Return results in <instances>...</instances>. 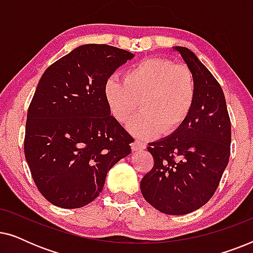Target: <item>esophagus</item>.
<instances>
[{"mask_svg":"<svg viewBox=\"0 0 253 253\" xmlns=\"http://www.w3.org/2000/svg\"><path fill=\"white\" fill-rule=\"evenodd\" d=\"M131 148H132L133 152H139V151H143L146 148V145L144 143H141L140 140H134L132 144H131Z\"/></svg>","mask_w":253,"mask_h":253,"instance_id":"esophagus-1","label":"esophagus"}]
</instances>
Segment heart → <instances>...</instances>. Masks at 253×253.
<instances>
[{"label": "heart", "instance_id": "obj_1", "mask_svg": "<svg viewBox=\"0 0 253 253\" xmlns=\"http://www.w3.org/2000/svg\"><path fill=\"white\" fill-rule=\"evenodd\" d=\"M106 102L114 119L126 124L139 138H152L162 132L170 136L181 129L191 115L197 98L195 77L185 65L168 58L151 57L126 71L124 82L110 77L103 86Z\"/></svg>", "mask_w": 253, "mask_h": 253}]
</instances>
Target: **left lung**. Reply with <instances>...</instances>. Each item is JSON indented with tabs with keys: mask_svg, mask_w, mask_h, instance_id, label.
I'll use <instances>...</instances> for the list:
<instances>
[{
	"mask_svg": "<svg viewBox=\"0 0 253 253\" xmlns=\"http://www.w3.org/2000/svg\"><path fill=\"white\" fill-rule=\"evenodd\" d=\"M178 51L195 77L197 98L177 132L148 144L154 166L140 182L143 197L162 213L183 215L205 205L219 186L230 155L231 126L222 88L195 53Z\"/></svg>",
	"mask_w": 253,
	"mask_h": 253,
	"instance_id": "obj_1",
	"label": "left lung"
}]
</instances>
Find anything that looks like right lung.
I'll return each instance as SVG.
<instances>
[{"label":"right lung","instance_id":"1","mask_svg":"<svg viewBox=\"0 0 253 253\" xmlns=\"http://www.w3.org/2000/svg\"><path fill=\"white\" fill-rule=\"evenodd\" d=\"M133 56L108 44H83L40 78L27 112L24 152L38 190L53 205L92 203L110 168L130 154L133 139L110 115L103 86Z\"/></svg>","mask_w":253,"mask_h":253}]
</instances>
